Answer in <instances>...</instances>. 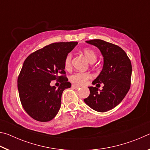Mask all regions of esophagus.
Listing matches in <instances>:
<instances>
[{
    "mask_svg": "<svg viewBox=\"0 0 150 150\" xmlns=\"http://www.w3.org/2000/svg\"><path fill=\"white\" fill-rule=\"evenodd\" d=\"M72 88H75V89H78V88H80V86L77 85H75V84H73L72 85Z\"/></svg>",
    "mask_w": 150,
    "mask_h": 150,
    "instance_id": "34e87169",
    "label": "esophagus"
}]
</instances>
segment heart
Masks as SVG:
<instances>
[{"label":"heart","mask_w":150,"mask_h":150,"mask_svg":"<svg viewBox=\"0 0 150 150\" xmlns=\"http://www.w3.org/2000/svg\"><path fill=\"white\" fill-rule=\"evenodd\" d=\"M83 54L85 55V57L88 61V62L91 63H94L96 59H97V55L96 53L94 52L93 50L87 49L83 50ZM71 59H72V55L71 54H69L65 57L64 62V66L66 69H69L71 67ZM91 74L88 73H81V72H75L70 75L69 80L71 82L76 84L82 85L86 83L88 79H89L91 77Z\"/></svg>","instance_id":"1"}]
</instances>
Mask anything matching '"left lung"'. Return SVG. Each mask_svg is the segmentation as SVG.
Wrapping results in <instances>:
<instances>
[{
  "mask_svg": "<svg viewBox=\"0 0 150 150\" xmlns=\"http://www.w3.org/2000/svg\"><path fill=\"white\" fill-rule=\"evenodd\" d=\"M100 51L104 59L103 69L93 84L103 83V89L88 87L90 95L85 103L97 112H105L119 105L130 88L132 64L126 52L118 45L102 40L86 41Z\"/></svg>",
  "mask_w": 150,
  "mask_h": 150,
  "instance_id": "8db88e82",
  "label": "left lung"
}]
</instances>
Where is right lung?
<instances>
[{
	"instance_id": "right-lung-1",
	"label": "right lung",
	"mask_w": 150,
	"mask_h": 150,
	"mask_svg": "<svg viewBox=\"0 0 150 150\" xmlns=\"http://www.w3.org/2000/svg\"><path fill=\"white\" fill-rule=\"evenodd\" d=\"M77 44L53 43L32 53L25 59L18 77V89L22 106L34 120L48 122L57 114L63 91L71 87L65 77L64 62ZM58 79L61 83L58 89L50 85L52 80Z\"/></svg>"
}]
</instances>
